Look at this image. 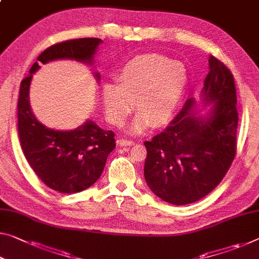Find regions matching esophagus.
<instances>
[{"instance_id": "34e87169", "label": "esophagus", "mask_w": 259, "mask_h": 259, "mask_svg": "<svg viewBox=\"0 0 259 259\" xmlns=\"http://www.w3.org/2000/svg\"><path fill=\"white\" fill-rule=\"evenodd\" d=\"M117 143L119 144V146H130V145H134L135 144L134 141L124 140V138H119V140L117 141Z\"/></svg>"}]
</instances>
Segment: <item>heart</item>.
Wrapping results in <instances>:
<instances>
[{
  "instance_id": "heart-1",
  "label": "heart",
  "mask_w": 259,
  "mask_h": 259,
  "mask_svg": "<svg viewBox=\"0 0 259 259\" xmlns=\"http://www.w3.org/2000/svg\"><path fill=\"white\" fill-rule=\"evenodd\" d=\"M188 73L184 64L159 55H142L130 59L119 69L117 84L101 87V101L108 121L122 125L131 110L138 114L129 133L138 135L163 125L177 113L186 94Z\"/></svg>"
}]
</instances>
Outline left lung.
Returning <instances> with one entry per match:
<instances>
[{"instance_id":"left-lung-1","label":"left lung","mask_w":259,"mask_h":259,"mask_svg":"<svg viewBox=\"0 0 259 259\" xmlns=\"http://www.w3.org/2000/svg\"><path fill=\"white\" fill-rule=\"evenodd\" d=\"M199 101L188 99L163 133L144 145V177L163 201L183 206L214 190L236 153V87L231 72L209 56ZM198 105L210 107L200 110Z\"/></svg>"}]
</instances>
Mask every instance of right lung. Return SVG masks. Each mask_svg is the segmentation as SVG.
Returning a JSON list of instances; mask_svg holds the SVG:
<instances>
[{
    "label": "right lung",
    "instance_id": "add662e5",
    "mask_svg": "<svg viewBox=\"0 0 259 259\" xmlns=\"http://www.w3.org/2000/svg\"><path fill=\"white\" fill-rule=\"evenodd\" d=\"M99 38H79L50 46L37 58L29 75L22 80L17 103L18 138L31 168L46 186L60 193L87 190L101 177L107 158L116 146L114 133L103 130L92 119L73 130L48 128L34 116L30 106V84L39 64L75 60L93 65ZM100 81L99 72H93Z\"/></svg>",
    "mask_w": 259,
    "mask_h": 259
}]
</instances>
